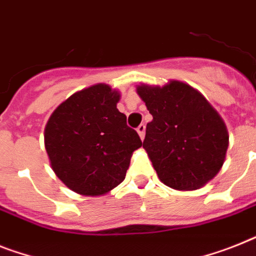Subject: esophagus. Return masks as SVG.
<instances>
[{
  "instance_id": "esophagus-1",
  "label": "esophagus",
  "mask_w": 256,
  "mask_h": 256,
  "mask_svg": "<svg viewBox=\"0 0 256 256\" xmlns=\"http://www.w3.org/2000/svg\"><path fill=\"white\" fill-rule=\"evenodd\" d=\"M137 132H138V134H140L141 140H142L144 137H145V124H140V126H137Z\"/></svg>"
}]
</instances>
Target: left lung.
Segmentation results:
<instances>
[{"mask_svg": "<svg viewBox=\"0 0 256 256\" xmlns=\"http://www.w3.org/2000/svg\"><path fill=\"white\" fill-rule=\"evenodd\" d=\"M153 120L142 148L158 178L175 190L192 191L222 168L229 134L222 119L199 92L183 82L137 88Z\"/></svg>", "mask_w": 256, "mask_h": 256, "instance_id": "left-lung-1", "label": "left lung"}]
</instances>
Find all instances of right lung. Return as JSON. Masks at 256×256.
I'll return each mask as SVG.
<instances>
[{
  "mask_svg": "<svg viewBox=\"0 0 256 256\" xmlns=\"http://www.w3.org/2000/svg\"><path fill=\"white\" fill-rule=\"evenodd\" d=\"M119 92L99 84L76 92L48 120L44 144L54 174L81 195L96 196L124 180L130 157L142 145L116 108Z\"/></svg>",
  "mask_w": 256,
  "mask_h": 256,
  "instance_id": "add662e5",
  "label": "right lung"
}]
</instances>
